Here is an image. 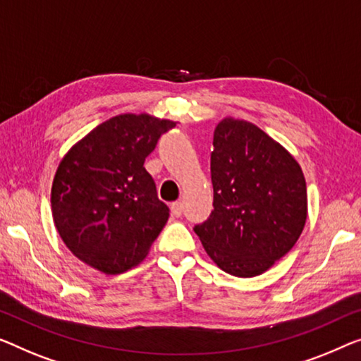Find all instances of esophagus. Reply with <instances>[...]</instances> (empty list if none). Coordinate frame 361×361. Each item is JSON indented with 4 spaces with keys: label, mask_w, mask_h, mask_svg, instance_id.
<instances>
[{
    "label": "esophagus",
    "mask_w": 361,
    "mask_h": 361,
    "mask_svg": "<svg viewBox=\"0 0 361 361\" xmlns=\"http://www.w3.org/2000/svg\"><path fill=\"white\" fill-rule=\"evenodd\" d=\"M170 209H171V214H173L175 217H181V214H183V204H181L180 201L171 202Z\"/></svg>",
    "instance_id": "obj_1"
}]
</instances>
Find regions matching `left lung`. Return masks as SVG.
<instances>
[{
	"label": "left lung",
	"instance_id": "8db88e82",
	"mask_svg": "<svg viewBox=\"0 0 361 361\" xmlns=\"http://www.w3.org/2000/svg\"><path fill=\"white\" fill-rule=\"evenodd\" d=\"M214 211L195 225L222 271L255 277L293 248L306 222V181L292 155L248 121L225 118L214 131Z\"/></svg>",
	"mask_w": 361,
	"mask_h": 361
}]
</instances>
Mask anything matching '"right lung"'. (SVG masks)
I'll return each instance as SVG.
<instances>
[{
    "label": "right lung",
    "instance_id": "right-lung-1",
    "mask_svg": "<svg viewBox=\"0 0 361 361\" xmlns=\"http://www.w3.org/2000/svg\"><path fill=\"white\" fill-rule=\"evenodd\" d=\"M175 126L149 115H120L64 155L51 186L53 220L64 245L85 264L121 274L146 257L170 209L144 162Z\"/></svg>",
    "mask_w": 361,
    "mask_h": 361
}]
</instances>
